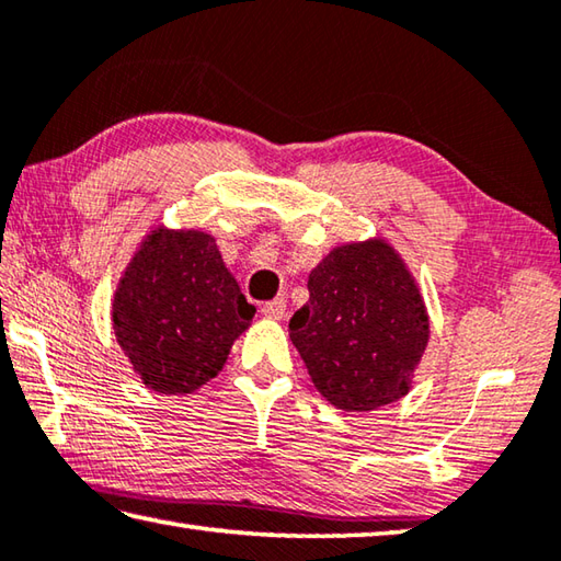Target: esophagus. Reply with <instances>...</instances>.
I'll return each mask as SVG.
<instances>
[{
	"instance_id": "obj_1",
	"label": "esophagus",
	"mask_w": 561,
	"mask_h": 561,
	"mask_svg": "<svg viewBox=\"0 0 561 561\" xmlns=\"http://www.w3.org/2000/svg\"><path fill=\"white\" fill-rule=\"evenodd\" d=\"M285 310H288V305H285L283 298L263 305V314L271 317V320H285Z\"/></svg>"
}]
</instances>
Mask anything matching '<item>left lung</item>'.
<instances>
[{"mask_svg": "<svg viewBox=\"0 0 561 561\" xmlns=\"http://www.w3.org/2000/svg\"><path fill=\"white\" fill-rule=\"evenodd\" d=\"M308 290L290 340L322 398L344 412H371L408 396L430 317L400 253L380 237L346 241L310 271Z\"/></svg>", "mask_w": 561, "mask_h": 561, "instance_id": "left-lung-1", "label": "left lung"}]
</instances>
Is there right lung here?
Segmentation results:
<instances>
[{
	"label": "right lung",
	"instance_id": "right-lung-1",
	"mask_svg": "<svg viewBox=\"0 0 561 561\" xmlns=\"http://www.w3.org/2000/svg\"><path fill=\"white\" fill-rule=\"evenodd\" d=\"M253 314L213 234L158 225L116 283L112 330L146 388L185 396L221 371Z\"/></svg>",
	"mask_w": 561,
	"mask_h": 561
}]
</instances>
